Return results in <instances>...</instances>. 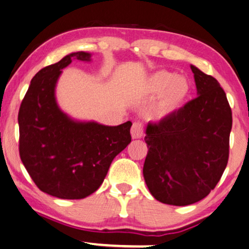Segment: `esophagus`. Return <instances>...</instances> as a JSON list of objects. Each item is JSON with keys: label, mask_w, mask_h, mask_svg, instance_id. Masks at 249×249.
<instances>
[{"label": "esophagus", "mask_w": 249, "mask_h": 249, "mask_svg": "<svg viewBox=\"0 0 249 249\" xmlns=\"http://www.w3.org/2000/svg\"><path fill=\"white\" fill-rule=\"evenodd\" d=\"M131 134L133 139L141 138L142 134H143V124L139 121L134 122L133 125H132V128H131Z\"/></svg>", "instance_id": "34e87169"}]
</instances>
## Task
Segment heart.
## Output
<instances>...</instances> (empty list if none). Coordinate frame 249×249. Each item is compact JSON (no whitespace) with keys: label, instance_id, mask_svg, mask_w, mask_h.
Wrapping results in <instances>:
<instances>
[{"label":"heart","instance_id":"1","mask_svg":"<svg viewBox=\"0 0 249 249\" xmlns=\"http://www.w3.org/2000/svg\"><path fill=\"white\" fill-rule=\"evenodd\" d=\"M149 90L161 93L155 107V114L165 116L178 110L190 93V84L184 77L167 71L155 72L149 79Z\"/></svg>","mask_w":249,"mask_h":249}]
</instances>
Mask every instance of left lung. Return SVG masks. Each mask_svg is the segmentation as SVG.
Instances as JSON below:
<instances>
[{
  "instance_id": "1",
  "label": "left lung",
  "mask_w": 249,
  "mask_h": 249,
  "mask_svg": "<svg viewBox=\"0 0 249 249\" xmlns=\"http://www.w3.org/2000/svg\"><path fill=\"white\" fill-rule=\"evenodd\" d=\"M198 97L157 123L144 137L143 177L160 203L187 206L204 199L220 181L229 159L232 111L213 76L191 66Z\"/></svg>"
}]
</instances>
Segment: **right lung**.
<instances>
[{"label":"right lung","mask_w":249,"mask_h":249,"mask_svg":"<svg viewBox=\"0 0 249 249\" xmlns=\"http://www.w3.org/2000/svg\"><path fill=\"white\" fill-rule=\"evenodd\" d=\"M90 58V53L74 52L42 68L19 109L22 164L39 190L61 199H82L97 191L112 159L132 139L131 122L118 126L78 123L58 108L54 88L61 69L72 60Z\"/></svg>","instance_id":"add662e5"}]
</instances>
